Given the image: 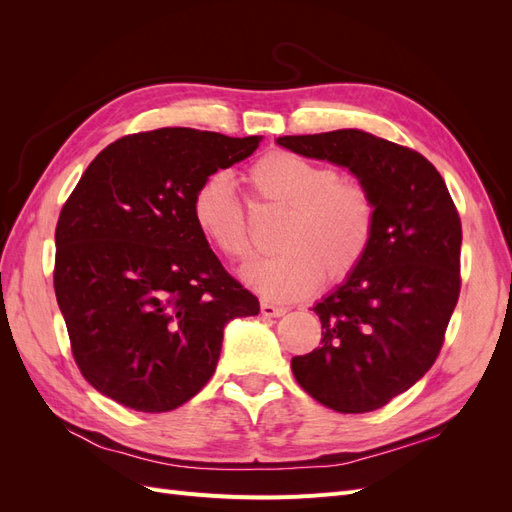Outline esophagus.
<instances>
[{"mask_svg": "<svg viewBox=\"0 0 512 512\" xmlns=\"http://www.w3.org/2000/svg\"><path fill=\"white\" fill-rule=\"evenodd\" d=\"M260 312L265 318H280L286 314V307H280V305H273V303H262L260 305Z\"/></svg>", "mask_w": 512, "mask_h": 512, "instance_id": "esophagus-1", "label": "esophagus"}]
</instances>
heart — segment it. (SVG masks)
Listing matches in <instances>:
<instances>
[{
	"instance_id": "heart-1",
	"label": "heart",
	"mask_w": 512,
	"mask_h": 512,
	"mask_svg": "<svg viewBox=\"0 0 512 512\" xmlns=\"http://www.w3.org/2000/svg\"><path fill=\"white\" fill-rule=\"evenodd\" d=\"M256 203L286 211L277 230L280 254L254 260L243 271L247 286L267 301L292 303L327 277L339 284L361 267L376 232V200L367 185L339 179L331 166L299 153L273 149L245 175ZM192 218L215 252L232 262L252 254L247 213L232 179L218 170L196 185Z\"/></svg>"
}]
</instances>
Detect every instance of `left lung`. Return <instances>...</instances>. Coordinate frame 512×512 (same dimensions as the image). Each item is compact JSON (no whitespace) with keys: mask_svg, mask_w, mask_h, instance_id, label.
Returning a JSON list of instances; mask_svg holds the SVG:
<instances>
[{"mask_svg":"<svg viewBox=\"0 0 512 512\" xmlns=\"http://www.w3.org/2000/svg\"><path fill=\"white\" fill-rule=\"evenodd\" d=\"M277 145L346 166L376 200L374 241L361 267L314 305L320 348L290 365L322 406L378 410L421 380L444 344L461 288L457 207L427 158L369 132L280 136Z\"/></svg>","mask_w":512,"mask_h":512,"instance_id":"8db88e82","label":"left lung"}]
</instances>
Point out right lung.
I'll return each mask as SVG.
<instances>
[{
	"mask_svg": "<svg viewBox=\"0 0 512 512\" xmlns=\"http://www.w3.org/2000/svg\"><path fill=\"white\" fill-rule=\"evenodd\" d=\"M262 136L160 128L87 166L55 228V297L74 361L102 395L168 412L213 376L224 327L256 316L192 218L196 185L252 156Z\"/></svg>",
	"mask_w": 512,
	"mask_h": 512,
	"instance_id": "add662e5",
	"label": "right lung"
}]
</instances>
